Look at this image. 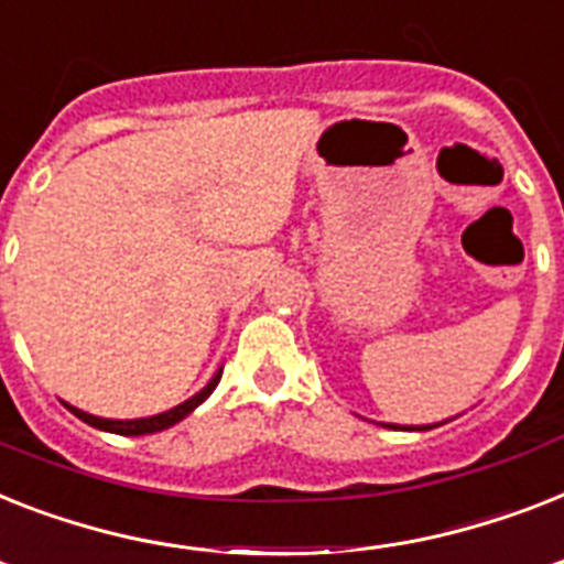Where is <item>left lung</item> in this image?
<instances>
[{"label":"left lung","instance_id":"8db88e82","mask_svg":"<svg viewBox=\"0 0 564 564\" xmlns=\"http://www.w3.org/2000/svg\"><path fill=\"white\" fill-rule=\"evenodd\" d=\"M393 429H397V425H393Z\"/></svg>","mask_w":564,"mask_h":564}]
</instances>
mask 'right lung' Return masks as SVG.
Returning <instances> with one entry per match:
<instances>
[{"instance_id":"obj_1","label":"right lung","mask_w":564,"mask_h":564,"mask_svg":"<svg viewBox=\"0 0 564 564\" xmlns=\"http://www.w3.org/2000/svg\"><path fill=\"white\" fill-rule=\"evenodd\" d=\"M219 377H223V373H217V377L210 379L203 391L196 393V397H191L187 402H182V405H176V409L164 411V414H155V416H144V420H104V416H91V414H86V411H80V409H72V405H68V409H72V414H75V416H80L84 423L95 425V429H104V432H112V434H127V437H139V434L164 432V429L176 425L178 420H185V416L191 414L196 405H203V402L208 400L210 391L217 388Z\"/></svg>"}]
</instances>
